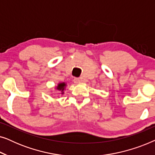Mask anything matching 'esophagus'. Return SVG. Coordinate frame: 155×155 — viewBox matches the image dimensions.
<instances>
[{
	"label": "esophagus",
	"mask_w": 155,
	"mask_h": 155,
	"mask_svg": "<svg viewBox=\"0 0 155 155\" xmlns=\"http://www.w3.org/2000/svg\"><path fill=\"white\" fill-rule=\"evenodd\" d=\"M81 82V80H80V78H75V79H74V82H75V83H79V82Z\"/></svg>",
	"instance_id": "1"
}]
</instances>
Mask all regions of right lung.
Here are the masks:
<instances>
[{"label":"right lung","instance_id":"obj_1","mask_svg":"<svg viewBox=\"0 0 155 155\" xmlns=\"http://www.w3.org/2000/svg\"><path fill=\"white\" fill-rule=\"evenodd\" d=\"M66 86V84L65 83V82H62V83H59L58 84V87H57V90H61V92H62V94H63V91H64V89H65V87Z\"/></svg>","mask_w":155,"mask_h":155}]
</instances>
